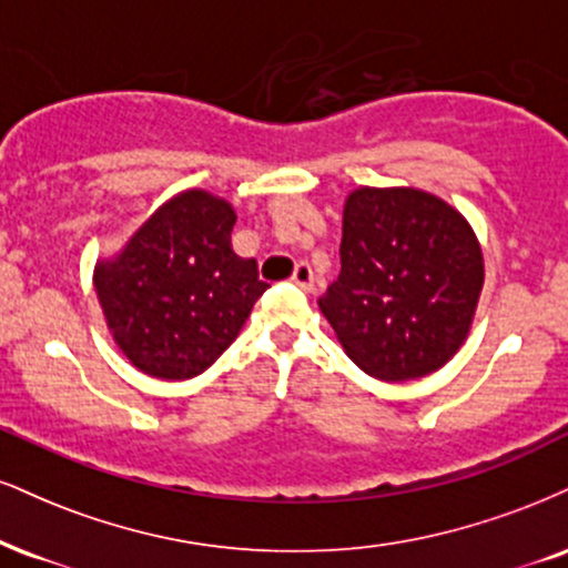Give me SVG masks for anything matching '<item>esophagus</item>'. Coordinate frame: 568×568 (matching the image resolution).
<instances>
[{"instance_id":"obj_1","label":"esophagus","mask_w":568,"mask_h":568,"mask_svg":"<svg viewBox=\"0 0 568 568\" xmlns=\"http://www.w3.org/2000/svg\"><path fill=\"white\" fill-rule=\"evenodd\" d=\"M291 283H293V285H298V288L310 293V291L314 288V275H312V266L306 264V262L296 264V270H293V275H291Z\"/></svg>"}]
</instances>
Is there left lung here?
<instances>
[{
    "mask_svg": "<svg viewBox=\"0 0 568 568\" xmlns=\"http://www.w3.org/2000/svg\"><path fill=\"white\" fill-rule=\"evenodd\" d=\"M481 285L479 237L455 206L418 187H357L320 310L359 371L413 381L455 357Z\"/></svg>",
    "mask_w": 568,
    "mask_h": 568,
    "instance_id": "left-lung-1",
    "label": "left lung"
}]
</instances>
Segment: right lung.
<instances>
[{
  "label": "right lung",
  "instance_id": "right-lung-1",
  "mask_svg": "<svg viewBox=\"0 0 568 568\" xmlns=\"http://www.w3.org/2000/svg\"><path fill=\"white\" fill-rule=\"evenodd\" d=\"M235 219L224 197L184 190L94 264L108 331L136 371L195 378L237 338L266 283L232 251Z\"/></svg>",
  "mask_w": 568,
  "mask_h": 568
}]
</instances>
